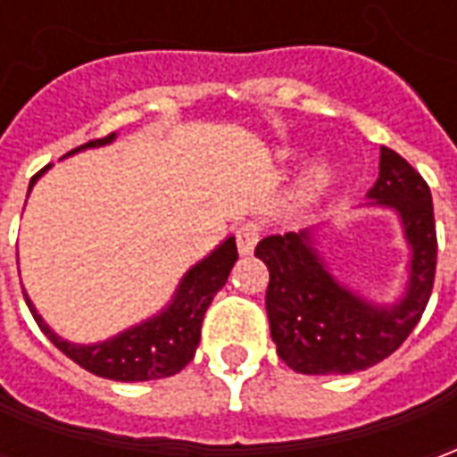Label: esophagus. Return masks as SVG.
I'll return each instance as SVG.
<instances>
[{
	"label": "esophagus",
	"instance_id": "obj_1",
	"mask_svg": "<svg viewBox=\"0 0 457 457\" xmlns=\"http://www.w3.org/2000/svg\"><path fill=\"white\" fill-rule=\"evenodd\" d=\"M259 235H262V229H259L257 222H242L237 228V249L242 257H249L254 247H257Z\"/></svg>",
	"mask_w": 457,
	"mask_h": 457
}]
</instances>
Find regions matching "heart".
<instances>
[{"mask_svg":"<svg viewBox=\"0 0 457 457\" xmlns=\"http://www.w3.org/2000/svg\"><path fill=\"white\" fill-rule=\"evenodd\" d=\"M330 183H333V169H330L328 163H323V161L313 163V166L303 173V179L298 180V203H313V200L323 195V190H326Z\"/></svg>","mask_w":457,"mask_h":457,"instance_id":"obj_1","label":"heart"}]
</instances>
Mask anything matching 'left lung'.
I'll return each instance as SVG.
<instances>
[{
  "label": "left lung",
  "mask_w": 457,
  "mask_h": 457,
  "mask_svg": "<svg viewBox=\"0 0 457 457\" xmlns=\"http://www.w3.org/2000/svg\"><path fill=\"white\" fill-rule=\"evenodd\" d=\"M367 208H389L411 249L409 278L396 303H374L328 269L313 229L269 235L257 254L269 269L267 316L284 362L301 374H350L382 362L411 336L431 298L436 222L431 190L406 159L382 146L379 179Z\"/></svg>",
  "instance_id": "left-lung-1"
}]
</instances>
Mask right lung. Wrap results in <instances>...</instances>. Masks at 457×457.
Returning a JSON list of instances; mask_svg holds the SVG:
<instances>
[{
	"label": "right lung",
	"instance_id": "right-lung-1",
	"mask_svg": "<svg viewBox=\"0 0 457 457\" xmlns=\"http://www.w3.org/2000/svg\"><path fill=\"white\" fill-rule=\"evenodd\" d=\"M114 137L117 134L87 141L83 146L68 151L65 156L112 144ZM48 169H51V163L31 179L29 193L34 188L36 180ZM235 262H237V245H235V237L229 235L210 252L208 257L200 259L198 264H193L183 274L169 306L161 308L156 316L146 318L137 326L93 345L68 343L61 336H55L54 330L46 326L44 318L38 316L31 298L26 294L24 296L36 323L44 330V336L61 353L68 354L75 364H80L83 370L97 374V377L114 379V382H149V379H161V377L180 372L193 360L195 347L200 343V326H203L205 311L212 303L215 294L225 287L229 269L235 267Z\"/></svg>",
	"mask_w": 457,
	"mask_h": 457
}]
</instances>
